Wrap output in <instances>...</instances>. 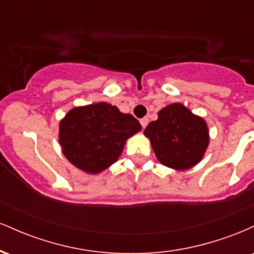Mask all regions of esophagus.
I'll list each match as a JSON object with an SVG mask.
<instances>
[{"mask_svg":"<svg viewBox=\"0 0 254 254\" xmlns=\"http://www.w3.org/2000/svg\"><path fill=\"white\" fill-rule=\"evenodd\" d=\"M139 123H141L142 127H143V129H144V127L148 125V123H149V119H148L147 117H144V118H142L141 121H139Z\"/></svg>","mask_w":254,"mask_h":254,"instance_id":"obj_1","label":"esophagus"}]
</instances>
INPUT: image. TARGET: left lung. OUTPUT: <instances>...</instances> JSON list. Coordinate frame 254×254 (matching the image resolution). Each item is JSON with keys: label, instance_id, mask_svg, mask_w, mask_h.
<instances>
[{"label": "left lung", "instance_id": "8db88e82", "mask_svg": "<svg viewBox=\"0 0 254 254\" xmlns=\"http://www.w3.org/2000/svg\"><path fill=\"white\" fill-rule=\"evenodd\" d=\"M160 162L176 171H185L196 166L209 145L206 122L193 115L183 104L174 103L157 113L144 130Z\"/></svg>", "mask_w": 254, "mask_h": 254}]
</instances>
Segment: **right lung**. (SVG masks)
Masks as SVG:
<instances>
[{"label": "right lung", "mask_w": 254, "mask_h": 254, "mask_svg": "<svg viewBox=\"0 0 254 254\" xmlns=\"http://www.w3.org/2000/svg\"><path fill=\"white\" fill-rule=\"evenodd\" d=\"M141 129L133 116L111 104L97 103L69 111L60 122L58 141L71 165L98 174L117 161L127 139Z\"/></svg>", "instance_id": "1"}]
</instances>
